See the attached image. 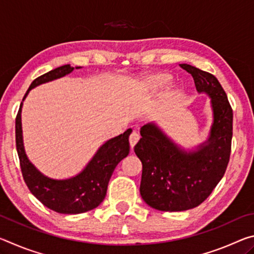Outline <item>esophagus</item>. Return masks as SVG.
I'll return each mask as SVG.
<instances>
[{
  "label": "esophagus",
  "mask_w": 254,
  "mask_h": 254,
  "mask_svg": "<svg viewBox=\"0 0 254 254\" xmlns=\"http://www.w3.org/2000/svg\"><path fill=\"white\" fill-rule=\"evenodd\" d=\"M139 139H140V135L137 134L136 132H132V133H131L130 137H128V141H130L131 148L134 147V145L137 143V141H139Z\"/></svg>",
  "instance_id": "1"
}]
</instances>
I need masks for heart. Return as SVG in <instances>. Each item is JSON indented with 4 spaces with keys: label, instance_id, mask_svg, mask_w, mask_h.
<instances>
[{
    "label": "heart",
    "instance_id": "obj_1",
    "mask_svg": "<svg viewBox=\"0 0 254 254\" xmlns=\"http://www.w3.org/2000/svg\"><path fill=\"white\" fill-rule=\"evenodd\" d=\"M171 81V76L169 74H166V72H159V74H154L147 77L142 80L141 86L144 89L145 92L151 93V94H157L161 92L163 88H166L167 86L170 84ZM176 88L170 87L166 94V100L171 101L176 96Z\"/></svg>",
    "mask_w": 254,
    "mask_h": 254
}]
</instances>
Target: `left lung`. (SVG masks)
<instances>
[{"instance_id":"8db88e82","label":"left lung","mask_w":254,"mask_h":254,"mask_svg":"<svg viewBox=\"0 0 254 254\" xmlns=\"http://www.w3.org/2000/svg\"><path fill=\"white\" fill-rule=\"evenodd\" d=\"M197 92L210 98L213 123L203 143L184 148L157 123L141 127L134 152L142 162L140 194L150 207L183 212L200 205L225 174L231 154L233 112L220 81L209 72L182 64Z\"/></svg>"}]
</instances>
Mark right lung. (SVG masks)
Returning <instances> with one entry per match:
<instances>
[{
    "label": "right lung",
    "mask_w": 254,
    "mask_h": 254,
    "mask_svg": "<svg viewBox=\"0 0 254 254\" xmlns=\"http://www.w3.org/2000/svg\"><path fill=\"white\" fill-rule=\"evenodd\" d=\"M79 69L81 67H75ZM74 67L64 65L46 72L34 79L25 93L15 120L16 151L20 159L21 171L29 190L46 207L60 214H80L96 208L105 198L107 185L118 163L130 152V136L132 128L103 143L85 168L74 177L66 179L50 178L41 173L29 160L25 153L22 134L21 112L25 97L37 86L62 78L74 71Z\"/></svg>",
    "instance_id": "obj_1"
}]
</instances>
